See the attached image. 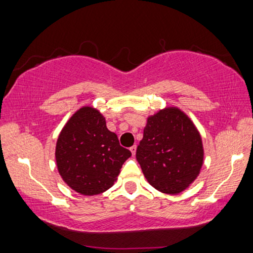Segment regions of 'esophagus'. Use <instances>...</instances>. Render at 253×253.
<instances>
[{
	"mask_svg": "<svg viewBox=\"0 0 253 253\" xmlns=\"http://www.w3.org/2000/svg\"><path fill=\"white\" fill-rule=\"evenodd\" d=\"M129 149H130V152H131L132 155H135V154H136V145H134V146H131Z\"/></svg>",
	"mask_w": 253,
	"mask_h": 253,
	"instance_id": "1",
	"label": "esophagus"
}]
</instances>
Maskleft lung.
Wrapping results in <instances>:
<instances>
[{"label":"left lung","mask_w":253,"mask_h":253,"mask_svg":"<svg viewBox=\"0 0 253 253\" xmlns=\"http://www.w3.org/2000/svg\"><path fill=\"white\" fill-rule=\"evenodd\" d=\"M136 158L153 187L162 193L178 194L202 169V138L184 111L166 107L148 116Z\"/></svg>","instance_id":"left-lung-1"}]
</instances>
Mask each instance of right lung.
I'll return each instance as SVG.
<instances>
[{"instance_id": "add662e5", "label": "right lung", "mask_w": 253, "mask_h": 253, "mask_svg": "<svg viewBox=\"0 0 253 253\" xmlns=\"http://www.w3.org/2000/svg\"><path fill=\"white\" fill-rule=\"evenodd\" d=\"M131 156L106 126L99 110L84 106L69 118L55 145V162L68 186L83 195L104 193Z\"/></svg>"}]
</instances>
